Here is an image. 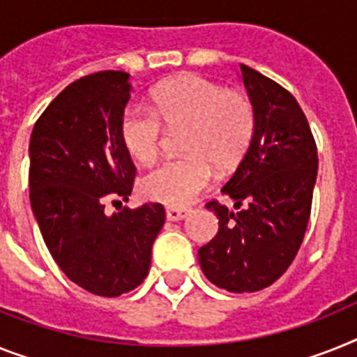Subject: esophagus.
I'll return each instance as SVG.
<instances>
[{"mask_svg":"<svg viewBox=\"0 0 357 357\" xmlns=\"http://www.w3.org/2000/svg\"><path fill=\"white\" fill-rule=\"evenodd\" d=\"M188 214H190L188 208H178V206H170V208H167V220L169 221H181L185 220Z\"/></svg>","mask_w":357,"mask_h":357,"instance_id":"obj_1","label":"esophagus"}]
</instances>
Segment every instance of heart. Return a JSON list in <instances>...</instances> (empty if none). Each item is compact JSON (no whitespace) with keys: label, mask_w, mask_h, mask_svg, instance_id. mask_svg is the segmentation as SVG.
I'll use <instances>...</instances> for the list:
<instances>
[{"label":"heart","mask_w":357,"mask_h":357,"mask_svg":"<svg viewBox=\"0 0 357 357\" xmlns=\"http://www.w3.org/2000/svg\"><path fill=\"white\" fill-rule=\"evenodd\" d=\"M152 114L128 105L119 136L134 161L146 165L158 155L161 125L185 128L181 160L155 165L139 181L145 197L183 206L208 185L212 167L225 172L238 165L254 132V109L247 96L225 91L218 83L185 74L165 82L152 94Z\"/></svg>","instance_id":"1"}]
</instances>
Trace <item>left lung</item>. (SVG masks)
Here are the masks:
<instances>
[{
  "mask_svg": "<svg viewBox=\"0 0 357 357\" xmlns=\"http://www.w3.org/2000/svg\"><path fill=\"white\" fill-rule=\"evenodd\" d=\"M239 67L254 132L221 192L245 208L234 214L218 202L206 203L220 229L197 256L206 280L243 294L272 285L294 261L310 218L317 149L294 96L243 63Z\"/></svg>",
  "mask_w": 357,
  "mask_h": 357,
  "instance_id": "1",
  "label": "left lung"
}]
</instances>
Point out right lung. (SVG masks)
<instances>
[{
	"instance_id": "1",
	"label": "right lung",
	"mask_w": 357,
	"mask_h": 357,
	"mask_svg": "<svg viewBox=\"0 0 357 357\" xmlns=\"http://www.w3.org/2000/svg\"><path fill=\"white\" fill-rule=\"evenodd\" d=\"M128 79L103 70L70 83L36 121L29 145L31 205L45 245L68 280L105 298L142 285L165 223L160 203L105 211L114 197L128 202L136 176L119 136Z\"/></svg>"
}]
</instances>
